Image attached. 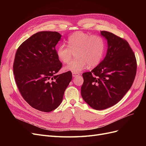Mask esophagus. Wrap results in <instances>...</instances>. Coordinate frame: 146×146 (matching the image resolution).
Instances as JSON below:
<instances>
[{"instance_id":"obj_1","label":"esophagus","mask_w":146,"mask_h":146,"mask_svg":"<svg viewBox=\"0 0 146 146\" xmlns=\"http://www.w3.org/2000/svg\"><path fill=\"white\" fill-rule=\"evenodd\" d=\"M78 75H79V74H78V73H76V72H73V73H72V76H73L74 77H77V76H78Z\"/></svg>"}]
</instances>
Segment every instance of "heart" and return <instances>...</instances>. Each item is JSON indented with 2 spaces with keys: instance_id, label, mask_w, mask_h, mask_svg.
I'll return each mask as SVG.
<instances>
[{
  "instance_id": "heart-1",
  "label": "heart",
  "mask_w": 146,
  "mask_h": 146,
  "mask_svg": "<svg viewBox=\"0 0 146 146\" xmlns=\"http://www.w3.org/2000/svg\"><path fill=\"white\" fill-rule=\"evenodd\" d=\"M68 46H59L56 49L57 56L63 63H68L76 52L77 59L64 68L67 70L78 73L89 65L98 66L103 58L105 49L104 38L99 35H91L83 32H76L68 38Z\"/></svg>"
}]
</instances>
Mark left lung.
I'll return each mask as SVG.
<instances>
[{
  "label": "left lung",
  "instance_id": "8db88e82",
  "mask_svg": "<svg viewBox=\"0 0 146 146\" xmlns=\"http://www.w3.org/2000/svg\"><path fill=\"white\" fill-rule=\"evenodd\" d=\"M107 40L108 49L104 60L91 72L82 74V98L91 108L101 110L120 101L133 84L137 63L129 44L114 34L101 31Z\"/></svg>",
  "mask_w": 146,
  "mask_h": 146
}]
</instances>
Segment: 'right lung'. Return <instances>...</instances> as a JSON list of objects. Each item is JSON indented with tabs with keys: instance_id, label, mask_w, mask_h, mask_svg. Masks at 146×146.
I'll return each instance as SVG.
<instances>
[{
	"instance_id": "add662e5",
	"label": "right lung",
	"mask_w": 146,
	"mask_h": 146,
	"mask_svg": "<svg viewBox=\"0 0 146 146\" xmlns=\"http://www.w3.org/2000/svg\"><path fill=\"white\" fill-rule=\"evenodd\" d=\"M61 36L56 32H38L22 43L15 55L17 86L24 99L41 111L58 107L72 78L70 71L56 74L62 67L55 49Z\"/></svg>"
}]
</instances>
